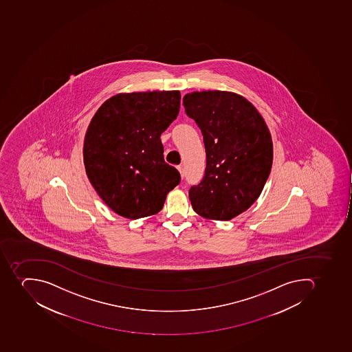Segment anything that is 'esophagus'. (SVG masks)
<instances>
[{
  "instance_id": "esophagus-1",
  "label": "esophagus",
  "mask_w": 352,
  "mask_h": 352,
  "mask_svg": "<svg viewBox=\"0 0 352 352\" xmlns=\"http://www.w3.org/2000/svg\"><path fill=\"white\" fill-rule=\"evenodd\" d=\"M178 170H179L180 176H182V178H184V176H185V172H184L183 166H177Z\"/></svg>"
}]
</instances>
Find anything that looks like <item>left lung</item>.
<instances>
[{
	"label": "left lung",
	"mask_w": 352,
	"mask_h": 352,
	"mask_svg": "<svg viewBox=\"0 0 352 352\" xmlns=\"http://www.w3.org/2000/svg\"><path fill=\"white\" fill-rule=\"evenodd\" d=\"M185 112L204 136L205 175L189 199L199 216L227 221L249 209L263 190L273 163L269 129L258 110L239 94L195 91Z\"/></svg>",
	"instance_id": "1"
}]
</instances>
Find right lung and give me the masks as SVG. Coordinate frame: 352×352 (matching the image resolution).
Here are the masks:
<instances>
[{
  "instance_id": "obj_1",
  "label": "right lung",
  "mask_w": 352,
  "mask_h": 352,
  "mask_svg": "<svg viewBox=\"0 0 352 352\" xmlns=\"http://www.w3.org/2000/svg\"><path fill=\"white\" fill-rule=\"evenodd\" d=\"M179 91L120 94L94 114L83 144L90 183L120 216L139 219L162 210L180 183L164 161L161 135L177 118Z\"/></svg>"
}]
</instances>
